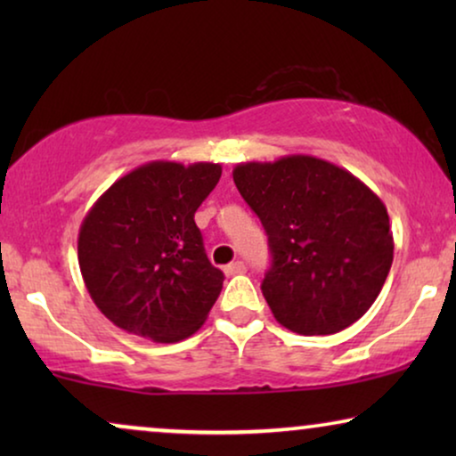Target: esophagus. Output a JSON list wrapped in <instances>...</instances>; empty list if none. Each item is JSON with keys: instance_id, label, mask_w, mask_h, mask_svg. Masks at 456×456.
I'll return each mask as SVG.
<instances>
[{"instance_id": "obj_1", "label": "esophagus", "mask_w": 456, "mask_h": 456, "mask_svg": "<svg viewBox=\"0 0 456 456\" xmlns=\"http://www.w3.org/2000/svg\"><path fill=\"white\" fill-rule=\"evenodd\" d=\"M224 272H226V276H236V273H245L247 265L242 261H232V264L224 267Z\"/></svg>"}]
</instances>
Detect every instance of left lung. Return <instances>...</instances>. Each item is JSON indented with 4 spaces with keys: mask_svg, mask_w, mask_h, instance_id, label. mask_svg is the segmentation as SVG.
<instances>
[{
    "mask_svg": "<svg viewBox=\"0 0 456 456\" xmlns=\"http://www.w3.org/2000/svg\"><path fill=\"white\" fill-rule=\"evenodd\" d=\"M232 178L270 240L261 290L276 322L303 336H328L363 317L395 253L382 199L314 155L247 161Z\"/></svg>",
    "mask_w": 456,
    "mask_h": 456,
    "instance_id": "left-lung-1",
    "label": "left lung"
}]
</instances>
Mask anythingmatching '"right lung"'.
Returning <instances> with one entry per match:
<instances>
[{
	"mask_svg": "<svg viewBox=\"0 0 456 456\" xmlns=\"http://www.w3.org/2000/svg\"><path fill=\"white\" fill-rule=\"evenodd\" d=\"M222 176L211 161H149L118 178L86 211L78 265L99 311L124 332L153 342L195 334L220 297L199 209Z\"/></svg>",
	"mask_w": 456,
	"mask_h": 456,
	"instance_id": "add662e5",
	"label": "right lung"
}]
</instances>
